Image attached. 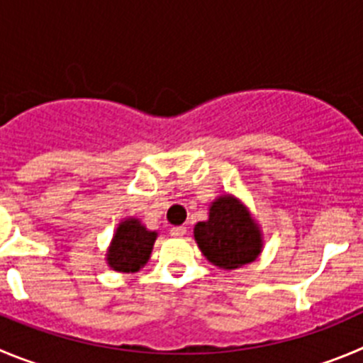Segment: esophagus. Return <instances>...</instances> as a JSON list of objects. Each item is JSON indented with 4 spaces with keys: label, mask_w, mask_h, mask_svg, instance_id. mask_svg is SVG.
<instances>
[{
    "label": "esophagus",
    "mask_w": 363,
    "mask_h": 363,
    "mask_svg": "<svg viewBox=\"0 0 363 363\" xmlns=\"http://www.w3.org/2000/svg\"><path fill=\"white\" fill-rule=\"evenodd\" d=\"M186 231H188V228H186V225H177V228L170 229V235L175 236V238H181V236L186 235Z\"/></svg>",
    "instance_id": "1"
}]
</instances>
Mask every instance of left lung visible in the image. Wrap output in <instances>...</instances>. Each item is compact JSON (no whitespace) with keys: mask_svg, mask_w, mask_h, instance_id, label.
Masks as SVG:
<instances>
[{"mask_svg":"<svg viewBox=\"0 0 363 363\" xmlns=\"http://www.w3.org/2000/svg\"><path fill=\"white\" fill-rule=\"evenodd\" d=\"M193 236L204 258L223 270L249 265L263 250L259 223L231 193H223L209 204L208 220L195 225Z\"/></svg>","mask_w":363,"mask_h":363,"instance_id":"1","label":"left lung"}]
</instances>
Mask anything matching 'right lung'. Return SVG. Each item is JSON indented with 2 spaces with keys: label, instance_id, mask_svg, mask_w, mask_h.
Listing matches in <instances>:
<instances>
[{
  "label": "right lung",
  "instance_id": "obj_1",
  "mask_svg": "<svg viewBox=\"0 0 363 363\" xmlns=\"http://www.w3.org/2000/svg\"><path fill=\"white\" fill-rule=\"evenodd\" d=\"M155 240H157V231L147 229L140 218L135 216L123 218L118 223L113 240L107 247L105 262L116 272H138L150 259Z\"/></svg>",
  "mask_w": 363,
  "mask_h": 363
}]
</instances>
